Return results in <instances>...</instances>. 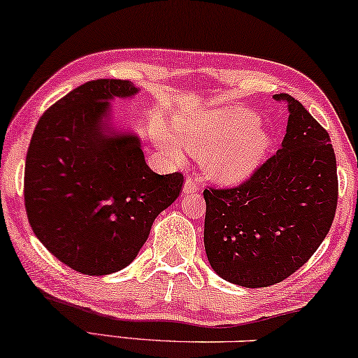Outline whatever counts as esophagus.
<instances>
[{
  "label": "esophagus",
  "mask_w": 358,
  "mask_h": 358,
  "mask_svg": "<svg viewBox=\"0 0 358 358\" xmlns=\"http://www.w3.org/2000/svg\"><path fill=\"white\" fill-rule=\"evenodd\" d=\"M198 188H200V178H198V176H188V178L185 180V185H183L185 193H194L198 192Z\"/></svg>",
  "instance_id": "1"
}]
</instances>
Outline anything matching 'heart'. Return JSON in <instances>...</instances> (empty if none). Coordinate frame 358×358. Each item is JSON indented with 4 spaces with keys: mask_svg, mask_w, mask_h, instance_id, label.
I'll return each mask as SVG.
<instances>
[{
    "mask_svg": "<svg viewBox=\"0 0 358 358\" xmlns=\"http://www.w3.org/2000/svg\"><path fill=\"white\" fill-rule=\"evenodd\" d=\"M257 122L256 112L243 106L211 108L178 119L173 137L162 132L160 142L176 160L183 158V148L203 155V169L215 182L239 183L261 165L271 148V134Z\"/></svg>",
    "mask_w": 358,
    "mask_h": 358,
    "instance_id": "heart-1",
    "label": "heart"
}]
</instances>
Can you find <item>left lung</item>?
<instances>
[{"label": "left lung", "mask_w": 358, "mask_h": 358, "mask_svg": "<svg viewBox=\"0 0 358 358\" xmlns=\"http://www.w3.org/2000/svg\"><path fill=\"white\" fill-rule=\"evenodd\" d=\"M279 97L289 119L278 153L239 187L203 192L208 261L243 287H268L296 273L336 216L337 162L327 130L299 101Z\"/></svg>", "instance_id": "1"}]
</instances>
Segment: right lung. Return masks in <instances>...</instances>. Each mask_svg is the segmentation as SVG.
<instances>
[{
	"mask_svg": "<svg viewBox=\"0 0 358 358\" xmlns=\"http://www.w3.org/2000/svg\"><path fill=\"white\" fill-rule=\"evenodd\" d=\"M138 89L97 79L49 107L24 169L31 228L48 251L89 275L117 273L137 257L153 221L183 187L182 173L148 169L137 134L112 125V101Z\"/></svg>",
	"mask_w": 358,
	"mask_h": 358,
	"instance_id": "add662e5",
	"label": "right lung"
}]
</instances>
